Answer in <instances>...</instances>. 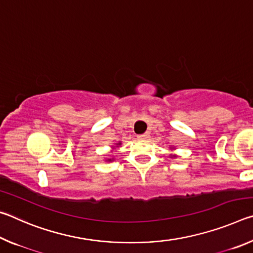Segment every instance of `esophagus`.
<instances>
[{"label":"esophagus","mask_w":253,"mask_h":253,"mask_svg":"<svg viewBox=\"0 0 253 253\" xmlns=\"http://www.w3.org/2000/svg\"><path fill=\"white\" fill-rule=\"evenodd\" d=\"M149 137H151V135H149V132H145V134H142V135L137 136V138L145 140V139H149Z\"/></svg>","instance_id":"34e87169"}]
</instances>
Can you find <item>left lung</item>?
Here are the masks:
<instances>
[{
	"label": "left lung",
	"instance_id": "1",
	"mask_svg": "<svg viewBox=\"0 0 253 253\" xmlns=\"http://www.w3.org/2000/svg\"><path fill=\"white\" fill-rule=\"evenodd\" d=\"M172 157H176V156H175V155H173V156H172Z\"/></svg>",
	"mask_w": 253,
	"mask_h": 253
}]
</instances>
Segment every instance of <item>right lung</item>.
<instances>
[{
  "mask_svg": "<svg viewBox=\"0 0 253 253\" xmlns=\"http://www.w3.org/2000/svg\"><path fill=\"white\" fill-rule=\"evenodd\" d=\"M117 145H121V143H118ZM107 161H108V162H111V161H114V160H113V158H109V160H107Z\"/></svg>",
  "mask_w": 253,
  "mask_h": 253,
  "instance_id": "add662e5",
  "label": "right lung"
}]
</instances>
